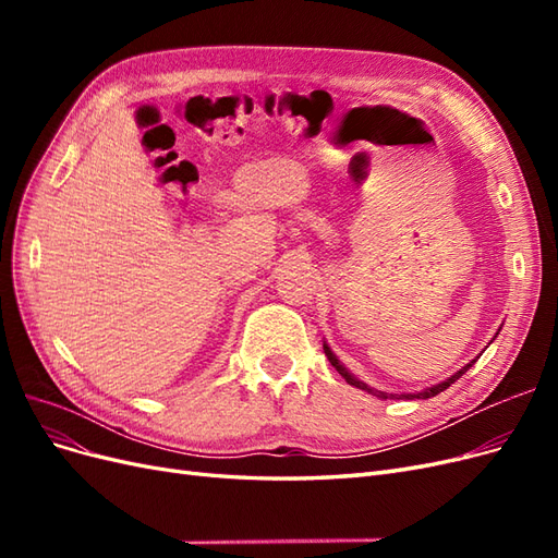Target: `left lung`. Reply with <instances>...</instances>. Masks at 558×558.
<instances>
[{
    "instance_id": "left-lung-1",
    "label": "left lung",
    "mask_w": 558,
    "mask_h": 558,
    "mask_svg": "<svg viewBox=\"0 0 558 558\" xmlns=\"http://www.w3.org/2000/svg\"><path fill=\"white\" fill-rule=\"evenodd\" d=\"M324 351H326V356H328V361H330V365L337 369V373H340L344 379H347V384H351V386H356V388H363V391H367V393H373V396H377V398H408V400H414V398H421V400H426V398H433V396H437V393H442L445 391V388H449L456 379H459V377H463L465 373H468V369L472 367V365H475V361H470L465 367H461L459 369V373H456V375H451L447 381H442V384H435V386H430V388H426V391H421V393H402V396H396V393H384V391H377V388H373V386H367V384H363L361 379H356V377H353L351 373H349V369L340 363V361H337V356H335V353L330 351V347L328 344H324Z\"/></svg>"
}]
</instances>
